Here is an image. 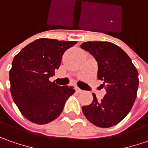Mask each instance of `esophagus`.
Returning a JSON list of instances; mask_svg holds the SVG:
<instances>
[{"mask_svg": "<svg viewBox=\"0 0 148 148\" xmlns=\"http://www.w3.org/2000/svg\"><path fill=\"white\" fill-rule=\"evenodd\" d=\"M76 90H77L78 93H82L83 91L82 90H81V89L79 88V87H77V86H76Z\"/></svg>", "mask_w": 148, "mask_h": 148, "instance_id": "obj_1", "label": "esophagus"}]
</instances>
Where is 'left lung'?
<instances>
[{
  "label": "left lung",
  "instance_id": "obj_1",
  "mask_svg": "<svg viewBox=\"0 0 148 148\" xmlns=\"http://www.w3.org/2000/svg\"><path fill=\"white\" fill-rule=\"evenodd\" d=\"M81 48L93 55L98 62L97 77L103 81L106 94L97 100L93 94L90 105L82 112L91 123L110 128L123 120L131 110L138 88V73L122 49L110 42H86Z\"/></svg>",
  "mask_w": 148,
  "mask_h": 148
}]
</instances>
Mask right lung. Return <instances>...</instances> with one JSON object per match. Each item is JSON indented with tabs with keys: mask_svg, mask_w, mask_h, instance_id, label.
I'll use <instances>...</instances> for the list:
<instances>
[{
	"mask_svg": "<svg viewBox=\"0 0 148 148\" xmlns=\"http://www.w3.org/2000/svg\"><path fill=\"white\" fill-rule=\"evenodd\" d=\"M77 41L38 38L25 46L12 62L10 71L13 100L26 119L37 124L52 122L61 114L71 86L51 82L61 64L62 55Z\"/></svg>",
	"mask_w": 148,
	"mask_h": 148,
	"instance_id": "1",
	"label": "right lung"
}]
</instances>
